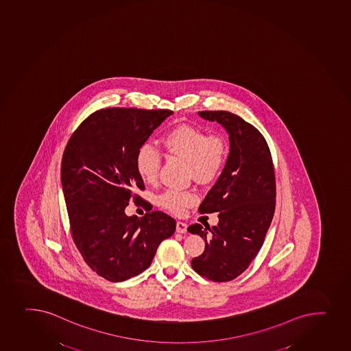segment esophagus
<instances>
[{
  "label": "esophagus",
  "mask_w": 351,
  "mask_h": 351,
  "mask_svg": "<svg viewBox=\"0 0 351 351\" xmlns=\"http://www.w3.org/2000/svg\"><path fill=\"white\" fill-rule=\"evenodd\" d=\"M177 232L186 233L187 232V224L184 221H177Z\"/></svg>",
  "instance_id": "34e87169"
}]
</instances>
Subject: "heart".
Here are the masks:
<instances>
[{
    "mask_svg": "<svg viewBox=\"0 0 351 351\" xmlns=\"http://www.w3.org/2000/svg\"><path fill=\"white\" fill-rule=\"evenodd\" d=\"M167 152L187 162L189 173L197 182H210L226 165V141L219 136H208L202 130L189 125H180L167 132L162 138ZM136 170L145 182H154L158 177L162 156L152 144L141 145L136 154ZM197 196L189 191L169 189L159 202L162 208L180 215L196 202Z\"/></svg>",
    "mask_w": 351,
    "mask_h": 351,
    "instance_id": "b5f03b06",
    "label": "heart"
}]
</instances>
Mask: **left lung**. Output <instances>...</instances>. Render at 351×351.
Masks as SVG:
<instances>
[{
  "mask_svg": "<svg viewBox=\"0 0 351 351\" xmlns=\"http://www.w3.org/2000/svg\"><path fill=\"white\" fill-rule=\"evenodd\" d=\"M229 134L230 152L216 184L199 204L218 213V224H193L189 232L206 241L193 269L214 282H228L247 269L265 241L275 211L276 184L269 147L254 125L226 111L199 112Z\"/></svg>",
  "mask_w": 351,
  "mask_h": 351,
  "instance_id": "obj_1",
  "label": "left lung"
}]
</instances>
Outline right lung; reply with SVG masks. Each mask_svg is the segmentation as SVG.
Wrapping results in <instances>:
<instances>
[{
    "mask_svg": "<svg viewBox=\"0 0 351 351\" xmlns=\"http://www.w3.org/2000/svg\"><path fill=\"white\" fill-rule=\"evenodd\" d=\"M169 110L111 107L82 122L66 143L61 184L71 236L86 265L99 276L122 282L152 265L176 221L162 211L143 217L125 209L136 189H144L136 154Z\"/></svg>",
    "mask_w": 351,
    "mask_h": 351,
    "instance_id": "obj_1",
    "label": "right lung"
}]
</instances>
